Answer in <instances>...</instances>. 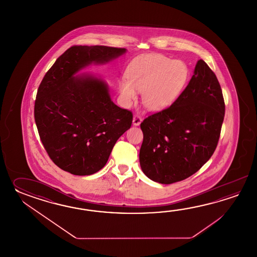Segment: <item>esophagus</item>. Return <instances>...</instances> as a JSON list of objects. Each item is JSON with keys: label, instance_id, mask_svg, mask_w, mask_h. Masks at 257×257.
Here are the masks:
<instances>
[{"label": "esophagus", "instance_id": "esophagus-1", "mask_svg": "<svg viewBox=\"0 0 257 257\" xmlns=\"http://www.w3.org/2000/svg\"><path fill=\"white\" fill-rule=\"evenodd\" d=\"M142 118L139 115H134L133 116V125L134 126H139L142 123Z\"/></svg>", "mask_w": 257, "mask_h": 257}]
</instances>
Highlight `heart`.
I'll return each mask as SVG.
<instances>
[{
	"label": "heart",
	"instance_id": "obj_1",
	"mask_svg": "<svg viewBox=\"0 0 257 257\" xmlns=\"http://www.w3.org/2000/svg\"><path fill=\"white\" fill-rule=\"evenodd\" d=\"M188 68L181 60L164 55L151 54L133 60L127 68L126 79L118 82L124 104L130 105L142 93L147 109L161 111L169 107L180 96L188 79Z\"/></svg>",
	"mask_w": 257,
	"mask_h": 257
}]
</instances>
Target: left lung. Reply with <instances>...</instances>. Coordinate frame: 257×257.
Instances as JSON below:
<instances>
[{"instance_id": "1", "label": "left lung", "mask_w": 257, "mask_h": 257, "mask_svg": "<svg viewBox=\"0 0 257 257\" xmlns=\"http://www.w3.org/2000/svg\"><path fill=\"white\" fill-rule=\"evenodd\" d=\"M225 103L217 77L202 60L180 96L141 124L140 164L160 184L185 180L212 156L220 136Z\"/></svg>"}]
</instances>
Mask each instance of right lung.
I'll use <instances>...</instances> for the list:
<instances>
[{"instance_id": "obj_1", "label": "right lung", "mask_w": 257, "mask_h": 257, "mask_svg": "<svg viewBox=\"0 0 257 257\" xmlns=\"http://www.w3.org/2000/svg\"><path fill=\"white\" fill-rule=\"evenodd\" d=\"M126 49L72 46L60 56L40 82L34 115L49 158L71 175H90L104 167L133 115L112 102L101 79L75 77L85 66L105 63Z\"/></svg>"}]
</instances>
